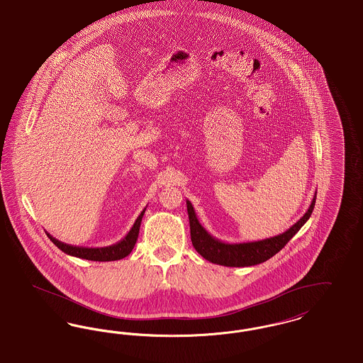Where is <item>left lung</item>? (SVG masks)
<instances>
[{
    "mask_svg": "<svg viewBox=\"0 0 363 363\" xmlns=\"http://www.w3.org/2000/svg\"><path fill=\"white\" fill-rule=\"evenodd\" d=\"M315 194L317 192H315L312 203L309 206L308 211L301 217L300 221L296 222L284 233L264 240L236 244L223 242L221 240L211 236L201 225V222L198 221L194 207L191 202L187 201L192 245L196 250V252L214 264H220L225 267H250L255 264H260L269 257H272L275 253L279 252L291 240V237L303 226V223L309 220L315 208Z\"/></svg>",
    "mask_w": 363,
    "mask_h": 363,
    "instance_id": "1",
    "label": "left lung"
}]
</instances>
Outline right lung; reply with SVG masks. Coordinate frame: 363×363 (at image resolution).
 <instances>
[{"label": "right lung", "mask_w": 363, "mask_h": 363, "mask_svg": "<svg viewBox=\"0 0 363 363\" xmlns=\"http://www.w3.org/2000/svg\"><path fill=\"white\" fill-rule=\"evenodd\" d=\"M146 207L141 211V214L138 216V218L134 222L133 228L130 229V232L126 236L123 237L119 242L112 244L108 247H101V248H88V247H76V245H70V244H65L62 241L57 240L55 237L51 236L50 233H46L48 238L62 251L67 253L70 256L79 257V259H86V260H92V262H113V260H121L123 257H126L127 255L133 251L138 233H140V226H141L142 217L145 214Z\"/></svg>", "instance_id": "add662e5"}]
</instances>
